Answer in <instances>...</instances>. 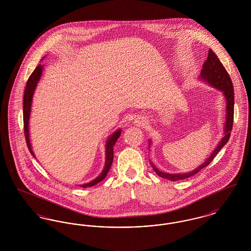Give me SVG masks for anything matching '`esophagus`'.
<instances>
[{"mask_svg": "<svg viewBox=\"0 0 251 251\" xmlns=\"http://www.w3.org/2000/svg\"><path fill=\"white\" fill-rule=\"evenodd\" d=\"M134 124H135L136 126L143 127V126L146 125V121H145L143 118H137L136 120H134Z\"/></svg>", "mask_w": 251, "mask_h": 251, "instance_id": "34e87169", "label": "esophagus"}]
</instances>
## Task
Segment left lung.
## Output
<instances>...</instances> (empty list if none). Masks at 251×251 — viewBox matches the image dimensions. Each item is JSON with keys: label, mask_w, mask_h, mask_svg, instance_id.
I'll list each match as a JSON object with an SVG mask.
<instances>
[{"label": "left lung", "mask_w": 251, "mask_h": 251, "mask_svg": "<svg viewBox=\"0 0 251 251\" xmlns=\"http://www.w3.org/2000/svg\"><path fill=\"white\" fill-rule=\"evenodd\" d=\"M200 78L206 82L207 84L216 89L220 90L226 100V121L224 125V136L222 139L217 144V147L214 150V151L211 153V155L207 158V160L202 163L201 166L195 168L190 172L186 173H176V174H170L165 173L163 171H160L157 167L151 162V165L153 168V170L157 173L158 176L169 179L171 181H175L178 179H186L191 176L197 174L199 171H201L202 168L207 167L215 158V155L218 153V151L227 144L230 132L232 129L233 124V112H234V91H233V85L230 80V77L228 75L226 69L218 59L215 52L212 50V49L209 50L207 60L203 64L202 70L201 72ZM149 147L151 148V140L149 142Z\"/></svg>", "instance_id": "8db88e82"}]
</instances>
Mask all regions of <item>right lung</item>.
<instances>
[{
    "instance_id": "add662e5",
    "label": "right lung",
    "mask_w": 251,
    "mask_h": 251,
    "mask_svg": "<svg viewBox=\"0 0 251 251\" xmlns=\"http://www.w3.org/2000/svg\"><path fill=\"white\" fill-rule=\"evenodd\" d=\"M43 66L42 65H38L36 68V70L33 72V73L30 75L26 87L24 90V134H25V139H26V143L27 147L31 152V154L36 157L34 154V151L32 150L31 147V142H30V136H29V120H30V114H31V108H32V100H33V96L36 90V85L38 84L42 72H43ZM121 133V129H118L114 133H112L106 140V145H105V164H104V168L102 169L101 173L96 178V179L89 181L88 183L82 184L80 186L82 187H89V186H93L97 184L98 182L101 181L104 179L107 175L108 171L110 169V167L112 166L113 163V159H114V146L117 142V140L119 139Z\"/></svg>"
}]
</instances>
